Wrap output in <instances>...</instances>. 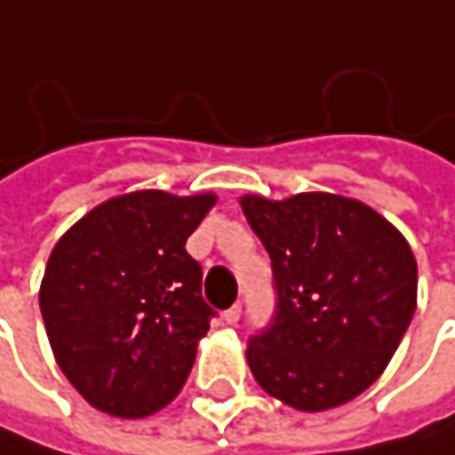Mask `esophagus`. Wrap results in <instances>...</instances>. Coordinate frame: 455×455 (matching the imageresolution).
<instances>
[{
	"mask_svg": "<svg viewBox=\"0 0 455 455\" xmlns=\"http://www.w3.org/2000/svg\"><path fill=\"white\" fill-rule=\"evenodd\" d=\"M239 318H242V306H239V303H234V306H231L228 311H224V321H227L228 326H234V323H236Z\"/></svg>",
	"mask_w": 455,
	"mask_h": 455,
	"instance_id": "obj_1",
	"label": "esophagus"
}]
</instances>
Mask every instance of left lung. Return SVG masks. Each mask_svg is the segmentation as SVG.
I'll return each instance as SVG.
<instances>
[{"label": "left lung", "mask_w": 455, "mask_h": 455, "mask_svg": "<svg viewBox=\"0 0 455 455\" xmlns=\"http://www.w3.org/2000/svg\"><path fill=\"white\" fill-rule=\"evenodd\" d=\"M274 274V318L247 342L255 382L298 411L361 395L390 363L416 311V258L358 200L306 192L242 197Z\"/></svg>", "instance_id": "left-lung-1"}]
</instances>
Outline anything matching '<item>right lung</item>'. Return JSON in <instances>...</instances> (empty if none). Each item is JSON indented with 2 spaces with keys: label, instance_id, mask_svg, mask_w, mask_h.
Returning <instances> with one entry per match:
<instances>
[{
  "label": "right lung",
  "instance_id": "obj_1",
  "mask_svg": "<svg viewBox=\"0 0 455 455\" xmlns=\"http://www.w3.org/2000/svg\"><path fill=\"white\" fill-rule=\"evenodd\" d=\"M213 195L144 189L86 213L54 244L39 306L52 353L94 409L141 419L184 387L216 311L187 239Z\"/></svg>",
  "mask_w": 455,
  "mask_h": 455
}]
</instances>
